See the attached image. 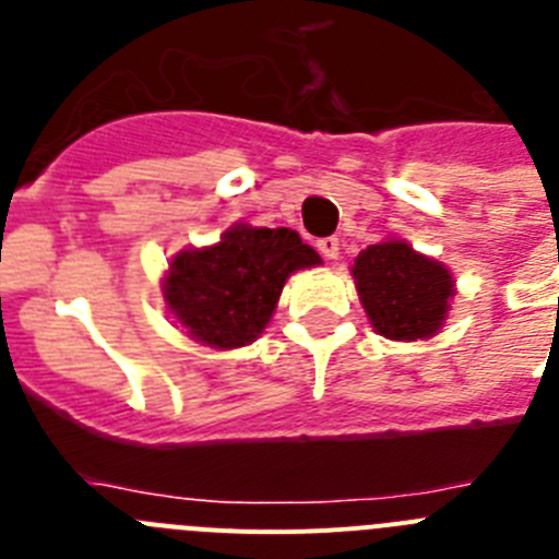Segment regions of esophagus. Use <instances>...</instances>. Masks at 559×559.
Segmentation results:
<instances>
[{
	"label": "esophagus",
	"mask_w": 559,
	"mask_h": 559,
	"mask_svg": "<svg viewBox=\"0 0 559 559\" xmlns=\"http://www.w3.org/2000/svg\"><path fill=\"white\" fill-rule=\"evenodd\" d=\"M316 249H319V254H322L324 260H338V237H322V240L316 243Z\"/></svg>",
	"instance_id": "obj_1"
}]
</instances>
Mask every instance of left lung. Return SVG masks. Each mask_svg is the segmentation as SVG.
I'll use <instances>...</instances> for the list:
<instances>
[{
    "label": "left lung",
    "mask_w": 559,
    "mask_h": 559,
    "mask_svg": "<svg viewBox=\"0 0 559 559\" xmlns=\"http://www.w3.org/2000/svg\"><path fill=\"white\" fill-rule=\"evenodd\" d=\"M353 276L372 328L394 341L439 333L456 294L451 271L406 240H383L360 251Z\"/></svg>",
    "instance_id": "8db88e82"
}]
</instances>
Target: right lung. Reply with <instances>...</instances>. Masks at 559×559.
I'll return each mask as SVG.
<instances>
[{
    "mask_svg": "<svg viewBox=\"0 0 559 559\" xmlns=\"http://www.w3.org/2000/svg\"><path fill=\"white\" fill-rule=\"evenodd\" d=\"M319 263L322 257L294 229L235 224L215 246L173 257L162 290L190 338L235 349L263 333L285 280Z\"/></svg>",
    "mask_w": 559,
    "mask_h": 559,
    "instance_id": "add662e5",
    "label": "right lung"
}]
</instances>
